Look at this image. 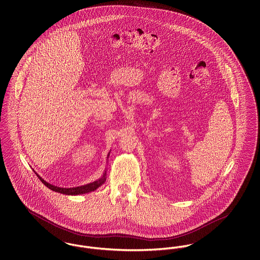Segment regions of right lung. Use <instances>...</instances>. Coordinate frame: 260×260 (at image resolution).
<instances>
[{"label": "right lung", "mask_w": 260, "mask_h": 260, "mask_svg": "<svg viewBox=\"0 0 260 260\" xmlns=\"http://www.w3.org/2000/svg\"><path fill=\"white\" fill-rule=\"evenodd\" d=\"M109 156V154H108ZM35 172V171H34ZM36 173V172H35ZM38 178L42 181V183L45 186H47L49 189L55 191V192H59L62 194H66V195H79V194H85V193H89L92 192L94 190H96L98 187L102 185L105 181H106V171L103 174V176L101 178H99L98 180L91 182L89 184H85V185L78 186V187H70V188H63V187H58V186L52 185L48 182H46L40 175H38Z\"/></svg>", "instance_id": "add662e5"}]
</instances>
